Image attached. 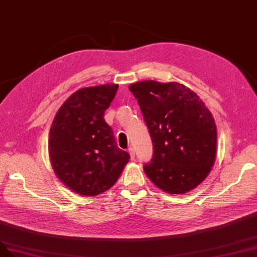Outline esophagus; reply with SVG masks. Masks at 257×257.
<instances>
[{"mask_svg": "<svg viewBox=\"0 0 257 257\" xmlns=\"http://www.w3.org/2000/svg\"><path fill=\"white\" fill-rule=\"evenodd\" d=\"M128 153H129V155H130V159H131V160H134V159H135V157H136L135 149L132 148V147H130V148L128 149Z\"/></svg>", "mask_w": 257, "mask_h": 257, "instance_id": "34e87169", "label": "esophagus"}]
</instances>
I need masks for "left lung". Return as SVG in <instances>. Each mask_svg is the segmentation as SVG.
Listing matches in <instances>:
<instances>
[{
  "label": "left lung",
  "instance_id": "8db88e82",
  "mask_svg": "<svg viewBox=\"0 0 257 257\" xmlns=\"http://www.w3.org/2000/svg\"><path fill=\"white\" fill-rule=\"evenodd\" d=\"M153 141L147 177L169 194L200 184L215 162L214 118L197 94L178 82L146 80L131 84Z\"/></svg>",
  "mask_w": 257,
  "mask_h": 257
}]
</instances>
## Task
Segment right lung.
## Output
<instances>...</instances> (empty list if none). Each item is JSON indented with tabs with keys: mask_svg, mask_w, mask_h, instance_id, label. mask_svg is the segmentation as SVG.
Here are the masks:
<instances>
[{
	"mask_svg": "<svg viewBox=\"0 0 257 257\" xmlns=\"http://www.w3.org/2000/svg\"><path fill=\"white\" fill-rule=\"evenodd\" d=\"M117 89V84H102L78 90L64 101L52 123L49 153L53 168L79 195L106 192L130 159L117 147L103 118Z\"/></svg>",
	"mask_w": 257,
	"mask_h": 257,
	"instance_id": "add662e5",
	"label": "right lung"
}]
</instances>
